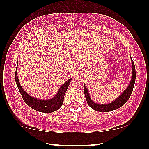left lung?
<instances>
[{
    "label": "left lung",
    "mask_w": 149,
    "mask_h": 149,
    "mask_svg": "<svg viewBox=\"0 0 149 149\" xmlns=\"http://www.w3.org/2000/svg\"><path fill=\"white\" fill-rule=\"evenodd\" d=\"M132 77L131 79L130 83H129V86L126 88L124 92L116 99L113 102H111L109 104H97L92 101V99L90 98L89 92L87 90V88L86 87L85 84L84 85V92L85 94L86 100H87V104L91 108L93 109L94 110L97 111H100V112H107V111H111L113 110L117 109L121 107V106L124 104L130 98L131 94L132 93L133 89H134V83H135L136 79V70H135V65H134V61L132 59Z\"/></svg>",
    "instance_id": "8db88e82"
}]
</instances>
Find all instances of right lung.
<instances>
[{
	"mask_svg": "<svg viewBox=\"0 0 149 149\" xmlns=\"http://www.w3.org/2000/svg\"><path fill=\"white\" fill-rule=\"evenodd\" d=\"M71 80L72 78L69 79L67 81H65L60 87V89L58 90V92L53 98L45 100H39V99H36L30 96L22 88L20 82H19L18 78H17V70L15 71V82H16L19 92L21 94L23 100L25 101V102L28 106L33 108V109L36 110L38 111H40V112L50 113L52 112V111H57V109L60 108V107L63 104L65 92H66L67 89H68L69 85H70Z\"/></svg>",
	"mask_w": 149,
	"mask_h": 149,
	"instance_id": "add662e5",
	"label": "right lung"
}]
</instances>
